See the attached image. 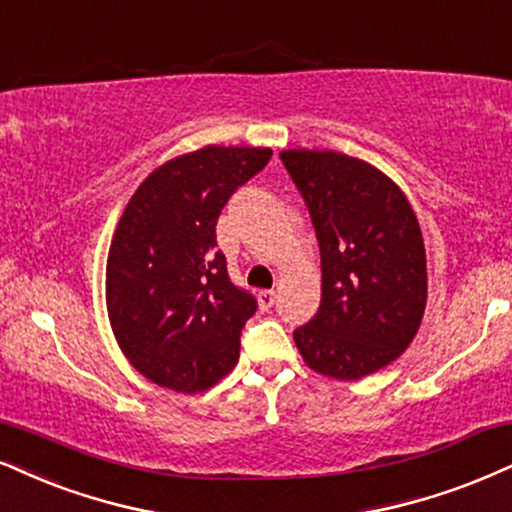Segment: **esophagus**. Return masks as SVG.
<instances>
[{
    "label": "esophagus",
    "instance_id": "1",
    "mask_svg": "<svg viewBox=\"0 0 512 512\" xmlns=\"http://www.w3.org/2000/svg\"><path fill=\"white\" fill-rule=\"evenodd\" d=\"M258 304H261L263 311H268V308L275 304V292H273V289H261V292H258Z\"/></svg>",
    "mask_w": 512,
    "mask_h": 512
}]
</instances>
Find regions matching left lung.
<instances>
[{
	"label": "left lung",
	"instance_id": "obj_1",
	"mask_svg": "<svg viewBox=\"0 0 512 512\" xmlns=\"http://www.w3.org/2000/svg\"><path fill=\"white\" fill-rule=\"evenodd\" d=\"M280 159L311 213L323 299L294 332L308 368L356 382L387 368L420 330L427 258L413 206L368 161L327 149H287Z\"/></svg>",
	"mask_w": 512,
	"mask_h": 512
}]
</instances>
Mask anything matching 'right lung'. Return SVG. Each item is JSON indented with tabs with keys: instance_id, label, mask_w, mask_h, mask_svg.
Instances as JSON below:
<instances>
[{
	"instance_id": "1",
	"label": "right lung",
	"mask_w": 512,
	"mask_h": 512,
	"mask_svg": "<svg viewBox=\"0 0 512 512\" xmlns=\"http://www.w3.org/2000/svg\"><path fill=\"white\" fill-rule=\"evenodd\" d=\"M273 156L208 144L149 173L125 206L106 258V311L125 358L159 387L197 394L235 368L256 299L216 249L232 192Z\"/></svg>"
}]
</instances>
